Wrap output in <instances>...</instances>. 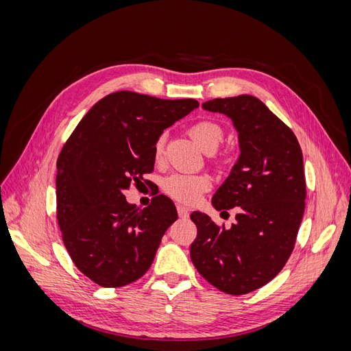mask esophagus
Segmentation results:
<instances>
[{
	"label": "esophagus",
	"instance_id": "1",
	"mask_svg": "<svg viewBox=\"0 0 351 351\" xmlns=\"http://www.w3.org/2000/svg\"><path fill=\"white\" fill-rule=\"evenodd\" d=\"M177 212H178V217L182 219H186L189 218V209L183 205H177Z\"/></svg>",
	"mask_w": 351,
	"mask_h": 351
}]
</instances>
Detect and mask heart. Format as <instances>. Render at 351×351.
I'll list each match as a JSON object with an SVG mask.
<instances>
[{
  "label": "heart",
  "mask_w": 351,
  "mask_h": 351,
  "mask_svg": "<svg viewBox=\"0 0 351 351\" xmlns=\"http://www.w3.org/2000/svg\"><path fill=\"white\" fill-rule=\"evenodd\" d=\"M189 134L206 152H214L224 137L222 127L210 120L193 123L189 127ZM164 137H159L154 147L156 159L161 158ZM210 184V178L205 174H173L164 180L162 187L165 193L173 199L183 202V204H192L200 197V195L208 192Z\"/></svg>",
  "instance_id": "heart-1"
}]
</instances>
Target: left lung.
Returning <instances> with one entry per match:
<instances>
[{"instance_id":"8db88e82","label":"left lung","mask_w":351,"mask_h":351,"mask_svg":"<svg viewBox=\"0 0 351 351\" xmlns=\"http://www.w3.org/2000/svg\"><path fill=\"white\" fill-rule=\"evenodd\" d=\"M202 108L227 115L239 133L237 162L212 197L217 210L237 208V215L226 228L192 212L197 236L190 259L218 290L247 294L269 282L293 252L304 212L303 155L294 133L252 95L217 98Z\"/></svg>"}]
</instances>
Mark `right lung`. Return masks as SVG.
I'll return each mask as SVG.
<instances>
[{
	"instance_id": "1",
	"label": "right lung",
	"mask_w": 351,
	"mask_h": 351,
	"mask_svg": "<svg viewBox=\"0 0 351 351\" xmlns=\"http://www.w3.org/2000/svg\"><path fill=\"white\" fill-rule=\"evenodd\" d=\"M197 107L195 99L114 92L93 105L62 146L58 226L71 261L93 282L123 287L149 269L177 209L164 195L139 209L124 192L154 169V147L167 127Z\"/></svg>"
}]
</instances>
